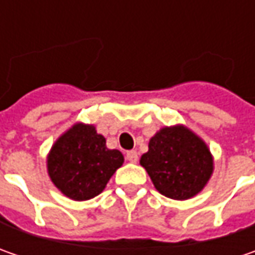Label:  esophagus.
Masks as SVG:
<instances>
[{
	"mask_svg": "<svg viewBox=\"0 0 255 255\" xmlns=\"http://www.w3.org/2000/svg\"><path fill=\"white\" fill-rule=\"evenodd\" d=\"M126 159L130 163H136L137 162V159H139L137 152H136V150H129V152L126 153Z\"/></svg>",
	"mask_w": 255,
	"mask_h": 255,
	"instance_id": "esophagus-1",
	"label": "esophagus"
}]
</instances>
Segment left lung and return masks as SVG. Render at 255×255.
I'll list each match as a JSON object with an SVG mask.
<instances>
[{"label": "left lung", "mask_w": 255, "mask_h": 255, "mask_svg": "<svg viewBox=\"0 0 255 255\" xmlns=\"http://www.w3.org/2000/svg\"><path fill=\"white\" fill-rule=\"evenodd\" d=\"M140 164L156 190L173 200H187L200 193L213 173L210 149L183 125L166 126L156 133Z\"/></svg>", "instance_id": "obj_1"}]
</instances>
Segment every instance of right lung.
Instances as JSON below:
<instances>
[{"label":"right lung","instance_id":"obj_1","mask_svg":"<svg viewBox=\"0 0 255 255\" xmlns=\"http://www.w3.org/2000/svg\"><path fill=\"white\" fill-rule=\"evenodd\" d=\"M123 154L106 147V139L93 125L76 123L58 137L46 157L51 180L66 197L93 199L123 164Z\"/></svg>","mask_w":255,"mask_h":255}]
</instances>
